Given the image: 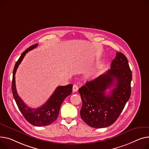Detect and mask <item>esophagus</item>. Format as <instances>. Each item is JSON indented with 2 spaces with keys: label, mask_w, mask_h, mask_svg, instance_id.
I'll return each mask as SVG.
<instances>
[{
  "label": "esophagus",
  "mask_w": 149,
  "mask_h": 149,
  "mask_svg": "<svg viewBox=\"0 0 149 149\" xmlns=\"http://www.w3.org/2000/svg\"><path fill=\"white\" fill-rule=\"evenodd\" d=\"M78 90V86L77 84H74L73 85V88H72V91L74 92H77Z\"/></svg>",
  "instance_id": "34e87169"
}]
</instances>
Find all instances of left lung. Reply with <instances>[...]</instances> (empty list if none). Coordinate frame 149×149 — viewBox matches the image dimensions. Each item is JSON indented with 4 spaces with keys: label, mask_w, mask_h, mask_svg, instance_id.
Here are the masks:
<instances>
[{
    "label": "left lung",
    "mask_w": 149,
    "mask_h": 149,
    "mask_svg": "<svg viewBox=\"0 0 149 149\" xmlns=\"http://www.w3.org/2000/svg\"><path fill=\"white\" fill-rule=\"evenodd\" d=\"M132 72L126 57L116 52L111 69L79 88L82 100L80 116L88 126L95 128L113 124L131 96ZM115 87L110 94L107 89Z\"/></svg>",
    "instance_id": "8db88e82"
}]
</instances>
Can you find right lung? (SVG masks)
I'll return each mask as SVG.
<instances>
[{
  "label": "right lung",
  "mask_w": 149,
  "mask_h": 149,
  "mask_svg": "<svg viewBox=\"0 0 149 149\" xmlns=\"http://www.w3.org/2000/svg\"><path fill=\"white\" fill-rule=\"evenodd\" d=\"M38 45V44H34L26 49L16 62L13 71L12 91L19 110L27 121L33 126H44L52 124L57 119L61 106L65 99L71 94L73 86L70 84L64 86H58L48 100L39 108H30L24 103L17 92L15 75L19 65L22 62L26 54L28 52L35 48Z\"/></svg>",
  "instance_id": "1"
}]
</instances>
